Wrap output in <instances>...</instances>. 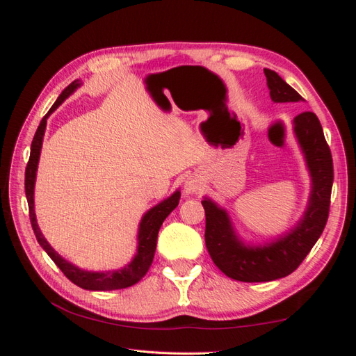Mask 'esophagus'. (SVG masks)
<instances>
[{
  "instance_id": "1",
  "label": "esophagus",
  "mask_w": 356,
  "mask_h": 356,
  "mask_svg": "<svg viewBox=\"0 0 356 356\" xmlns=\"http://www.w3.org/2000/svg\"><path fill=\"white\" fill-rule=\"evenodd\" d=\"M202 182L196 178V177H188L186 179V184H184V190L188 195H193V193H197L200 190Z\"/></svg>"
}]
</instances>
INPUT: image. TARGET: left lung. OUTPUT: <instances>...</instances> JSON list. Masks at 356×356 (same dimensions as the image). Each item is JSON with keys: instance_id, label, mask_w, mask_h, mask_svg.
<instances>
[{"instance_id": "1", "label": "left lung", "mask_w": 356, "mask_h": 356, "mask_svg": "<svg viewBox=\"0 0 356 356\" xmlns=\"http://www.w3.org/2000/svg\"><path fill=\"white\" fill-rule=\"evenodd\" d=\"M270 98L275 102L305 101L277 72L264 70ZM294 132L306 156L312 175V195L307 211L294 230L267 246H245L232 229L229 215L209 199L202 200L207 217L204 243L220 270L234 281L268 282L288 276L303 263L325 229L334 179L332 157L318 117L301 113L294 118Z\"/></svg>"}]
</instances>
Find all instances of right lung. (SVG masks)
<instances>
[{"mask_svg":"<svg viewBox=\"0 0 356 356\" xmlns=\"http://www.w3.org/2000/svg\"><path fill=\"white\" fill-rule=\"evenodd\" d=\"M80 86V81L75 80L72 81L68 88L63 89V92L59 95V98L56 102L51 105V108L49 113L42 117V120L40 122V126L37 129V132L34 135V139H32L31 144V154L28 165L25 169V193H26V199H28V208H29V220L32 230L35 233V238L38 243L42 246L49 257L51 258L55 264L60 268L62 273L65 275L72 284L83 289H90V291H113V289H122L132 286L138 281L145 276L148 272L149 266L153 263L154 252H156V245H157V234L161 227V224L166 220L168 215L174 211L178 203L181 193L175 191L169 199L163 200L159 203L157 207L153 209H149L141 220V224H139V233H138V252L135 255L131 264H127L123 267L122 270H115V272H86L81 270V268L72 266L53 250V248L49 245V242L44 239V236L41 234V230L38 229V224L35 220V211H34V186H35V175H37V166H38V159H40V152H41V144H42V136H44L46 131V124H47V117L55 111L58 106L65 101L68 96L77 89Z\"/></svg>","mask_w":356,"mask_h":356,"instance_id":"1","label":"right lung"}]
</instances>
